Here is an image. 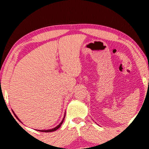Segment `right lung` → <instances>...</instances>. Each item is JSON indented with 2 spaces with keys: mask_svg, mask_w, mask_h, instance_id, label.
Segmentation results:
<instances>
[{
  "mask_svg": "<svg viewBox=\"0 0 149 149\" xmlns=\"http://www.w3.org/2000/svg\"><path fill=\"white\" fill-rule=\"evenodd\" d=\"M13 113H14V116H16V118H17V120H19L18 119V118H17V117L16 116V115L14 114V112H13ZM64 119H63V120H62V122H61V123H60V124H59L58 125V126H56V127H54V128H53V129H52V130H38V131H39V132H54V131H56V130H58V128H59V127H60V126H61V125H62V123H63V122H64Z\"/></svg>",
  "mask_w": 149,
  "mask_h": 149,
  "instance_id": "add662e5",
  "label": "right lung"
}]
</instances>
